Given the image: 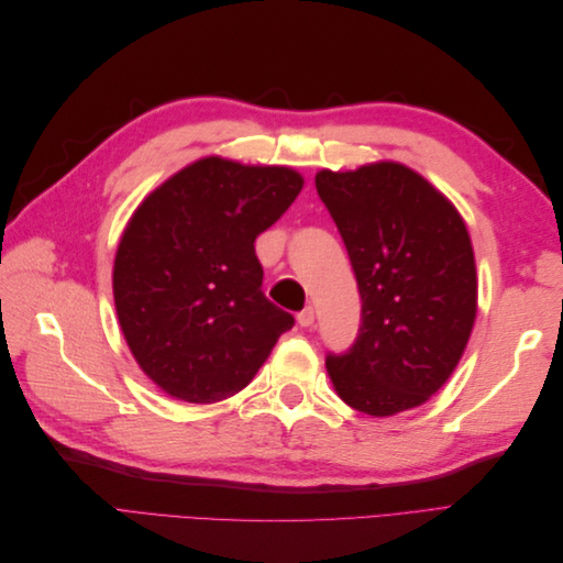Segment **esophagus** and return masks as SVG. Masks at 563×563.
Returning <instances> with one entry per match:
<instances>
[{
	"instance_id": "1",
	"label": "esophagus",
	"mask_w": 563,
	"mask_h": 563,
	"mask_svg": "<svg viewBox=\"0 0 563 563\" xmlns=\"http://www.w3.org/2000/svg\"><path fill=\"white\" fill-rule=\"evenodd\" d=\"M298 323H300V327H312V323H314V308H312V305H308V308L298 312Z\"/></svg>"
}]
</instances>
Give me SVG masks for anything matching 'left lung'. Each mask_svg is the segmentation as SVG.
<instances>
[{"instance_id":"left-lung-1","label":"left lung","mask_w":563,"mask_h":563,"mask_svg":"<svg viewBox=\"0 0 563 563\" xmlns=\"http://www.w3.org/2000/svg\"><path fill=\"white\" fill-rule=\"evenodd\" d=\"M362 296L347 352L327 356L338 397L385 418L444 385L476 317L474 251L453 203L411 168L366 164L314 178Z\"/></svg>"}]
</instances>
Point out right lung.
<instances>
[{
  "mask_svg": "<svg viewBox=\"0 0 563 563\" xmlns=\"http://www.w3.org/2000/svg\"><path fill=\"white\" fill-rule=\"evenodd\" d=\"M300 190L294 168L207 157L131 216L114 255V308L135 362L166 395H236L294 327L263 294L253 242Z\"/></svg>",
  "mask_w": 563,
  "mask_h": 563,
  "instance_id": "1",
  "label": "right lung"
}]
</instances>
